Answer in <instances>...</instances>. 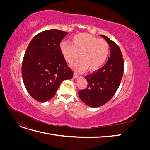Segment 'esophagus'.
<instances>
[{"mask_svg": "<svg viewBox=\"0 0 150 150\" xmlns=\"http://www.w3.org/2000/svg\"><path fill=\"white\" fill-rule=\"evenodd\" d=\"M73 78H74V79H76V78H79V76L77 74H76V73H74V75H73Z\"/></svg>", "mask_w": 150, "mask_h": 150, "instance_id": "1", "label": "esophagus"}]
</instances>
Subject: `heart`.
Masks as SVG:
<instances>
[{
	"mask_svg": "<svg viewBox=\"0 0 150 150\" xmlns=\"http://www.w3.org/2000/svg\"><path fill=\"white\" fill-rule=\"evenodd\" d=\"M60 50L68 63L80 59L71 66L78 72L88 69L94 71L99 69L106 62L110 53V46L103 39L92 35L79 34L74 35L71 42L62 41Z\"/></svg>",
	"mask_w": 150,
	"mask_h": 150,
	"instance_id": "heart-1",
	"label": "heart"
}]
</instances>
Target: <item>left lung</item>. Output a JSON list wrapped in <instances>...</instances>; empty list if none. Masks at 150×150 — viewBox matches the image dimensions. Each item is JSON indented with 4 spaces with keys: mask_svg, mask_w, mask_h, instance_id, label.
Instances as JSON below:
<instances>
[{
    "mask_svg": "<svg viewBox=\"0 0 150 150\" xmlns=\"http://www.w3.org/2000/svg\"><path fill=\"white\" fill-rule=\"evenodd\" d=\"M108 43L110 56L102 68L88 76L87 88L79 91V98L86 105L98 108L104 105L114 96L123 75L124 62L118 46L107 36L99 35Z\"/></svg>",
    "mask_w": 150,
    "mask_h": 150,
    "instance_id": "8db88e82",
    "label": "left lung"
}]
</instances>
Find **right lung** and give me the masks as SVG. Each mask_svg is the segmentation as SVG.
I'll return each instance as SVG.
<instances>
[{
    "mask_svg": "<svg viewBox=\"0 0 150 150\" xmlns=\"http://www.w3.org/2000/svg\"><path fill=\"white\" fill-rule=\"evenodd\" d=\"M67 34L57 29L43 31L32 39L26 49L22 79L29 94L38 101L52 98L62 81L73 76L60 50L61 41Z\"/></svg>",
    "mask_w": 150,
    "mask_h": 150,
    "instance_id": "1",
    "label": "right lung"
}]
</instances>
